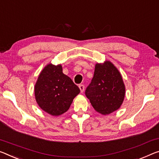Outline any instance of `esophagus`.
Returning <instances> with one entry per match:
<instances>
[{"mask_svg": "<svg viewBox=\"0 0 159 159\" xmlns=\"http://www.w3.org/2000/svg\"><path fill=\"white\" fill-rule=\"evenodd\" d=\"M79 89L80 90V92H81V93L84 92V85H82V84H80V85H79Z\"/></svg>", "mask_w": 159, "mask_h": 159, "instance_id": "1", "label": "esophagus"}]
</instances>
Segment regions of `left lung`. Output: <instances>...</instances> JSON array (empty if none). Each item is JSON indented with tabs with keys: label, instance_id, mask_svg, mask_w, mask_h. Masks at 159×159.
Wrapping results in <instances>:
<instances>
[{
	"label": "left lung",
	"instance_id": "8db88e82",
	"mask_svg": "<svg viewBox=\"0 0 159 159\" xmlns=\"http://www.w3.org/2000/svg\"><path fill=\"white\" fill-rule=\"evenodd\" d=\"M85 95L95 111L103 115L121 107L125 96V85L119 70L111 61L95 64L94 75L85 90Z\"/></svg>",
	"mask_w": 159,
	"mask_h": 159
}]
</instances>
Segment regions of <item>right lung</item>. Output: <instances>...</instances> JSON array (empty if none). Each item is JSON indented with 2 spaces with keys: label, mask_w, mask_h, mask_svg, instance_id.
<instances>
[{
  "label": "right lung",
  "mask_w": 159,
  "mask_h": 159,
  "mask_svg": "<svg viewBox=\"0 0 159 159\" xmlns=\"http://www.w3.org/2000/svg\"><path fill=\"white\" fill-rule=\"evenodd\" d=\"M79 93V88L63 74L61 64H49L44 66L34 85L37 103L42 110L53 116L66 112Z\"/></svg>",
  "instance_id": "1"
}]
</instances>
